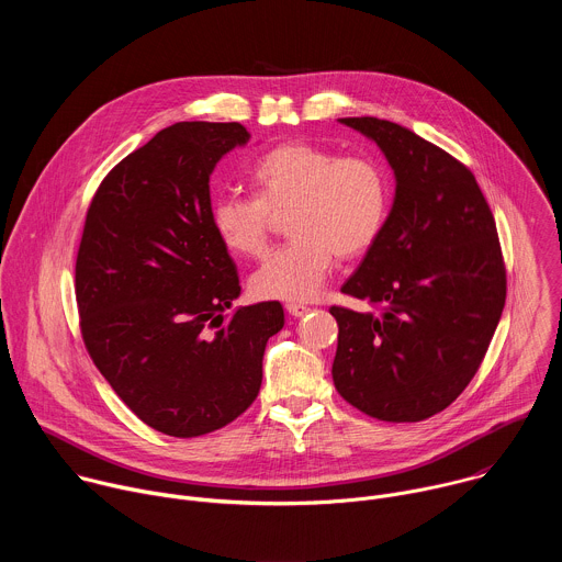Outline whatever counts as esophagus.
I'll list each match as a JSON object with an SVG mask.
<instances>
[{"mask_svg": "<svg viewBox=\"0 0 562 562\" xmlns=\"http://www.w3.org/2000/svg\"><path fill=\"white\" fill-rule=\"evenodd\" d=\"M286 311H289V315H293V317H302V315H306L311 308H308L306 304H300V302H286Z\"/></svg>", "mask_w": 562, "mask_h": 562, "instance_id": "obj_1", "label": "esophagus"}]
</instances>
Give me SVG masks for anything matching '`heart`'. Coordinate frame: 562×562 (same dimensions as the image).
Instances as JSON below:
<instances>
[{
  "instance_id": "heart-1",
  "label": "heart",
  "mask_w": 562,
  "mask_h": 562,
  "mask_svg": "<svg viewBox=\"0 0 562 562\" xmlns=\"http://www.w3.org/2000/svg\"><path fill=\"white\" fill-rule=\"evenodd\" d=\"M249 180L254 195L213 200L211 226L228 251L262 258L271 213L289 211L293 239L251 278V291L265 300L317 297L338 256L353 260L375 245L391 206L389 176L373 157L338 155L306 142L260 155Z\"/></svg>"
}]
</instances>
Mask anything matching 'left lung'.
Wrapping results in <instances>:
<instances>
[{
	"mask_svg": "<svg viewBox=\"0 0 562 562\" xmlns=\"http://www.w3.org/2000/svg\"><path fill=\"white\" fill-rule=\"evenodd\" d=\"M373 139L395 176L391 213L342 293L380 313L331 306L334 384L386 423L447 409L475 375L501 323L507 273L490 204L440 146L378 117H342Z\"/></svg>",
	"mask_w": 562,
	"mask_h": 562,
	"instance_id": "obj_1",
	"label": "left lung"
}]
</instances>
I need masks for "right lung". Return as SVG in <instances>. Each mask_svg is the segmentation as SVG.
<instances>
[{
	"label": "right lung",
	"instance_id": "1",
	"mask_svg": "<svg viewBox=\"0 0 562 562\" xmlns=\"http://www.w3.org/2000/svg\"><path fill=\"white\" fill-rule=\"evenodd\" d=\"M237 122H178L102 180L79 243L75 297L85 345L124 405L176 438L222 429L262 384L284 327L280 302L226 313L237 269L211 226L209 178L249 142Z\"/></svg>",
	"mask_w": 562,
	"mask_h": 562
}]
</instances>
